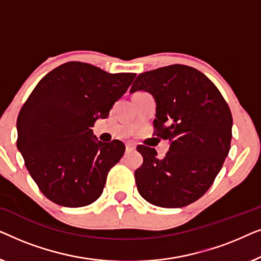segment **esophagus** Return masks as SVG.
<instances>
[{"label":"esophagus","mask_w":261,"mask_h":261,"mask_svg":"<svg viewBox=\"0 0 261 261\" xmlns=\"http://www.w3.org/2000/svg\"><path fill=\"white\" fill-rule=\"evenodd\" d=\"M126 149H127L128 152L133 151V149H135V145L133 144V142H127V144H126Z\"/></svg>","instance_id":"34e87169"}]
</instances>
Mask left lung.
Masks as SVG:
<instances>
[{
  "label": "left lung",
  "instance_id": "1",
  "mask_svg": "<svg viewBox=\"0 0 261 261\" xmlns=\"http://www.w3.org/2000/svg\"><path fill=\"white\" fill-rule=\"evenodd\" d=\"M154 97V134L167 139L165 158L139 145V194L162 208H181L208 191L230 149L233 117L219 89L201 71L174 64L140 73L130 92Z\"/></svg>",
  "mask_w": 261,
  "mask_h": 261
}]
</instances>
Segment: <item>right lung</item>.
Instances as JSON below:
<instances>
[{"instance_id":"add662e5","label":"right lung","mask_w":261,"mask_h":261,"mask_svg":"<svg viewBox=\"0 0 261 261\" xmlns=\"http://www.w3.org/2000/svg\"><path fill=\"white\" fill-rule=\"evenodd\" d=\"M135 73H108L69 62L37 84L17 116V148L40 191L56 204L78 208L102 195L124 144L98 141L91 127L107 119Z\"/></svg>"}]
</instances>
